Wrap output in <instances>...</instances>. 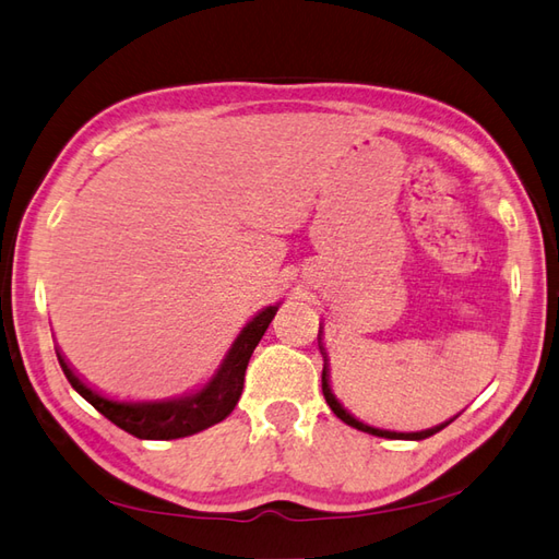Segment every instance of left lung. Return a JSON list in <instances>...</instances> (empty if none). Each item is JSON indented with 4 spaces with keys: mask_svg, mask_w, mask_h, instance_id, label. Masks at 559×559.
Instances as JSON below:
<instances>
[{
    "mask_svg": "<svg viewBox=\"0 0 559 559\" xmlns=\"http://www.w3.org/2000/svg\"><path fill=\"white\" fill-rule=\"evenodd\" d=\"M320 352H322V356H324V360H326V354H324V346H322V342H320ZM322 392H324V400H326V404H330V409L336 414L338 419H342V421H344V424H348V426H354V429H358V431H366V433L380 436V439L421 441V439H429V436H433L436 431H441L443 426H448V424H451V421L455 419V417H453L451 421L433 426V429H426V431H409V433H404V431H388V429H376V426H368V424H364V421H358L352 412H346V409H344V404L334 397L332 385H330V368H326V364H324V370H322Z\"/></svg>",
    "mask_w": 559,
    "mask_h": 559,
    "instance_id": "1",
    "label": "left lung"
}]
</instances>
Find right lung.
<instances>
[{
    "instance_id": "obj_1",
    "label": "right lung",
    "mask_w": 559,
    "mask_h": 559,
    "mask_svg": "<svg viewBox=\"0 0 559 559\" xmlns=\"http://www.w3.org/2000/svg\"><path fill=\"white\" fill-rule=\"evenodd\" d=\"M278 305H269L242 332L237 334L235 344L229 346L221 368L215 376L205 382L201 390L191 392L177 400H162V402H118L111 397H104L102 392L92 390L86 382L74 373L68 360L58 352V360L62 366L64 378L70 385L80 392V395L92 404L94 409L104 414L108 421H114L118 429L133 433L135 439L145 441H171L183 439V436H193L207 426L223 421L229 412L235 409L245 388V373L251 354H254L261 336L269 330V324L276 314Z\"/></svg>"
}]
</instances>
